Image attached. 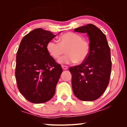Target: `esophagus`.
<instances>
[{
  "instance_id": "34e87169",
  "label": "esophagus",
  "mask_w": 127,
  "mask_h": 127,
  "mask_svg": "<svg viewBox=\"0 0 127 127\" xmlns=\"http://www.w3.org/2000/svg\"><path fill=\"white\" fill-rule=\"evenodd\" d=\"M62 69H64V70H66V69H68V66L66 65H62Z\"/></svg>"
}]
</instances>
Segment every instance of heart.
Instances as JSON below:
<instances>
[{"instance_id": "heart-1", "label": "heart", "mask_w": 127, "mask_h": 127, "mask_svg": "<svg viewBox=\"0 0 127 127\" xmlns=\"http://www.w3.org/2000/svg\"><path fill=\"white\" fill-rule=\"evenodd\" d=\"M59 43L50 40L47 44L46 49L50 56L58 59L64 53L66 54L61 57L58 62L61 64H81L84 62L90 53V44L83 39L80 34L74 32H67L58 38Z\"/></svg>"}]
</instances>
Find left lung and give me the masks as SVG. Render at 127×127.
I'll list each match as a JSON object with an SVG mask.
<instances>
[{
    "label": "left lung",
    "mask_w": 127,
    "mask_h": 127,
    "mask_svg": "<svg viewBox=\"0 0 127 127\" xmlns=\"http://www.w3.org/2000/svg\"><path fill=\"white\" fill-rule=\"evenodd\" d=\"M74 31L87 34L90 53L82 64L69 68L73 91L80 100L93 101L103 94L109 84L112 69L110 49L105 34L93 24L77 28Z\"/></svg>",
    "instance_id": "1"
}]
</instances>
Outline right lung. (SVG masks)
I'll list each match as a JSON object with an SVG mask.
<instances>
[{"mask_svg":"<svg viewBox=\"0 0 127 127\" xmlns=\"http://www.w3.org/2000/svg\"><path fill=\"white\" fill-rule=\"evenodd\" d=\"M55 36L43 29H35L24 36L19 46L15 72L17 87L32 103H44L55 94L62 69L48 54L46 46Z\"/></svg>","mask_w":127,"mask_h":127,"instance_id":"right-lung-1","label":"right lung"}]
</instances>
